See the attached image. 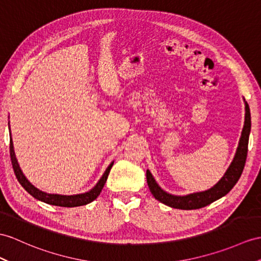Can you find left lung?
<instances>
[{
  "mask_svg": "<svg viewBox=\"0 0 261 261\" xmlns=\"http://www.w3.org/2000/svg\"><path fill=\"white\" fill-rule=\"evenodd\" d=\"M246 105V116H245V125L241 133V137L239 141V146L237 148L236 156H234L231 165L226 171L224 177L216 184V185L209 190L202 193H196L187 196H174L169 195L166 192L157 185L155 179L152 178L150 171H146V179L150 193L155 197L157 200H160L163 204L169 207L177 208V209H185V211H190V209H199L205 207L209 204H212L215 200L221 198L222 196L227 195L236 185L239 180L241 174L246 164L247 152H248V142H249V134L251 128V117H250V110L249 105Z\"/></svg>",
  "mask_w": 261,
  "mask_h": 261,
  "instance_id": "left-lung-1",
  "label": "left lung"
}]
</instances>
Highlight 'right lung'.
Listing matches in <instances>:
<instances>
[{
    "instance_id": "add662e5",
    "label": "right lung",
    "mask_w": 261,
    "mask_h": 261,
    "mask_svg": "<svg viewBox=\"0 0 261 261\" xmlns=\"http://www.w3.org/2000/svg\"><path fill=\"white\" fill-rule=\"evenodd\" d=\"M10 157H11V163H12V167H13V170H14V174L16 176L18 182L21 184V186L25 190H27V192L31 196H33L34 198L46 202V204L60 206V207L83 206V205L90 204V202H92L94 199H96L98 195L100 194L101 189H103V187L105 185L107 177H109V174H110V170L114 164V163H112L110 166L107 167L103 177H101L99 181L96 184V186H95L92 190H90L88 193L81 194V195H74V196H62V195H50V194L43 193V192H41V190L35 188L33 185H32V184H30V181L27 178H25L20 167H18L17 162H16L12 139H10Z\"/></svg>"
}]
</instances>
